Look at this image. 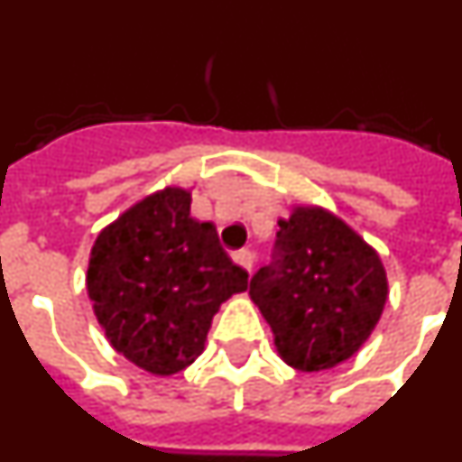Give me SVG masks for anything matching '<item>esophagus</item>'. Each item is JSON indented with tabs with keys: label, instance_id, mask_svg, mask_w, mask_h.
Instances as JSON below:
<instances>
[{
	"label": "esophagus",
	"instance_id": "obj_1",
	"mask_svg": "<svg viewBox=\"0 0 462 462\" xmlns=\"http://www.w3.org/2000/svg\"><path fill=\"white\" fill-rule=\"evenodd\" d=\"M234 259H236V263H238V266H243L245 271H247V273H250V271H252V266H254V254H252L250 250H240V252H236Z\"/></svg>",
	"mask_w": 462,
	"mask_h": 462
}]
</instances>
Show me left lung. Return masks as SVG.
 Segmentation results:
<instances>
[{"label":"left lung","mask_w":462,"mask_h":462,"mask_svg":"<svg viewBox=\"0 0 462 462\" xmlns=\"http://www.w3.org/2000/svg\"><path fill=\"white\" fill-rule=\"evenodd\" d=\"M273 263L250 282L277 354L303 373L352 358L377 326L389 282L377 252L333 212L296 206L280 219Z\"/></svg>","instance_id":"1"}]
</instances>
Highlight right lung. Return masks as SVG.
<instances>
[{"label": "right lung", "mask_w": 462, "mask_h": 462, "mask_svg": "<svg viewBox=\"0 0 462 462\" xmlns=\"http://www.w3.org/2000/svg\"><path fill=\"white\" fill-rule=\"evenodd\" d=\"M191 194L166 187L134 203L97 236L88 296L117 354L169 377L201 356L212 317L247 289V271L217 228L189 215Z\"/></svg>", "instance_id": "right-lung-1"}]
</instances>
